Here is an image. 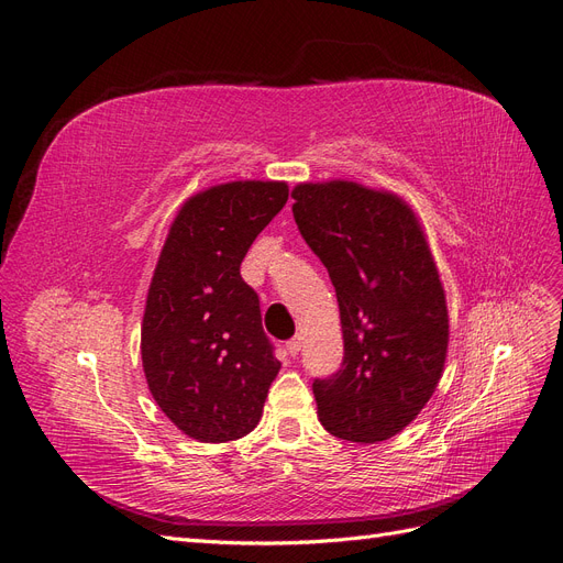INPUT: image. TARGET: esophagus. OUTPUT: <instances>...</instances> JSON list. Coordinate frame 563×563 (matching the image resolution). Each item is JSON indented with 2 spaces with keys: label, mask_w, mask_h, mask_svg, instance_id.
I'll return each instance as SVG.
<instances>
[{
  "label": "esophagus",
  "mask_w": 563,
  "mask_h": 563,
  "mask_svg": "<svg viewBox=\"0 0 563 563\" xmlns=\"http://www.w3.org/2000/svg\"><path fill=\"white\" fill-rule=\"evenodd\" d=\"M300 347H302V340L300 338H291L286 343V350H288V354H291V356H296L300 352Z\"/></svg>",
  "instance_id": "1"
}]
</instances>
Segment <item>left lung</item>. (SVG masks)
<instances>
[{
	"mask_svg": "<svg viewBox=\"0 0 563 563\" xmlns=\"http://www.w3.org/2000/svg\"><path fill=\"white\" fill-rule=\"evenodd\" d=\"M291 197L343 327V366L312 383L319 420L333 437L376 444L416 420L444 373L449 310L428 236L399 195L354 180L300 183Z\"/></svg>",
	"mask_w": 563,
	"mask_h": 563,
	"instance_id": "obj_1",
	"label": "left lung"
}]
</instances>
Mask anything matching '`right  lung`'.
Returning <instances> with one entry per match:
<instances>
[{
  "mask_svg": "<svg viewBox=\"0 0 563 563\" xmlns=\"http://www.w3.org/2000/svg\"><path fill=\"white\" fill-rule=\"evenodd\" d=\"M286 199L284 180H234L192 195L152 275L141 327L145 380L166 418L203 444L246 437L282 368L240 265Z\"/></svg>",
  "mask_w": 563,
  "mask_h": 563,
  "instance_id": "1",
  "label": "right lung"
}]
</instances>
